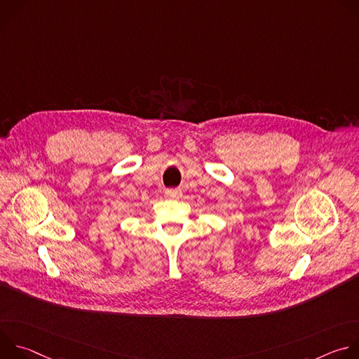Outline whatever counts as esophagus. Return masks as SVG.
Listing matches in <instances>:
<instances>
[{"label":"esophagus","instance_id":"esophagus-1","mask_svg":"<svg viewBox=\"0 0 359 359\" xmlns=\"http://www.w3.org/2000/svg\"><path fill=\"white\" fill-rule=\"evenodd\" d=\"M166 196L168 197H179L180 191L176 190V189H169V190H166Z\"/></svg>","mask_w":359,"mask_h":359}]
</instances>
